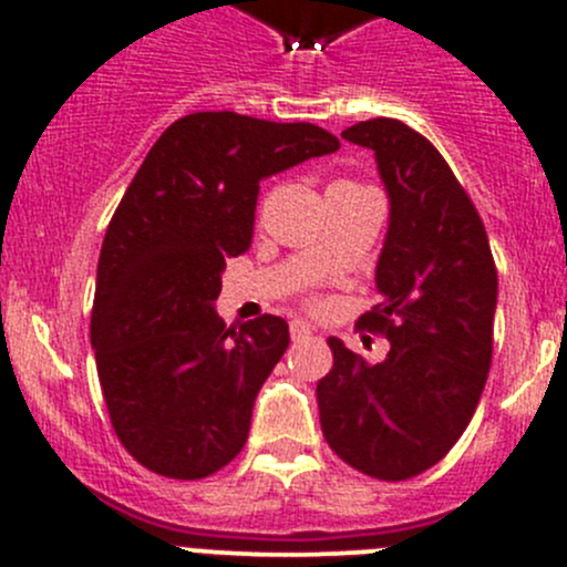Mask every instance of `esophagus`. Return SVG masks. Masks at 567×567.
<instances>
[{
  "label": "esophagus",
  "mask_w": 567,
  "mask_h": 567,
  "mask_svg": "<svg viewBox=\"0 0 567 567\" xmlns=\"http://www.w3.org/2000/svg\"><path fill=\"white\" fill-rule=\"evenodd\" d=\"M312 326L307 323V320H290V337H293V340H305V337H310L312 334Z\"/></svg>",
  "instance_id": "esophagus-1"
}]
</instances>
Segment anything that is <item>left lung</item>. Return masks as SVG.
I'll use <instances>...</instances> for the list:
<instances>
[{"instance_id":"1","label":"left lung","mask_w":567,"mask_h":567,"mask_svg":"<svg viewBox=\"0 0 567 567\" xmlns=\"http://www.w3.org/2000/svg\"><path fill=\"white\" fill-rule=\"evenodd\" d=\"M342 140L373 151L390 197L381 305L359 318L390 353L370 364L331 337L334 364L316 390L320 431L348 466L409 480L450 453L477 409L494 351L496 266L472 199L425 136L375 117Z\"/></svg>"}]
</instances>
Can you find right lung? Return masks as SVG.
<instances>
[{
    "label": "right lung",
    "mask_w": 567,
    "mask_h": 567,
    "mask_svg": "<svg viewBox=\"0 0 567 567\" xmlns=\"http://www.w3.org/2000/svg\"><path fill=\"white\" fill-rule=\"evenodd\" d=\"M340 151L312 123L236 112L175 120L125 188L101 247L93 340L123 447L151 472L199 480L244 450L262 381L290 342L277 316L227 329V257L255 236L262 177Z\"/></svg>",
    "instance_id": "right-lung-1"
}]
</instances>
